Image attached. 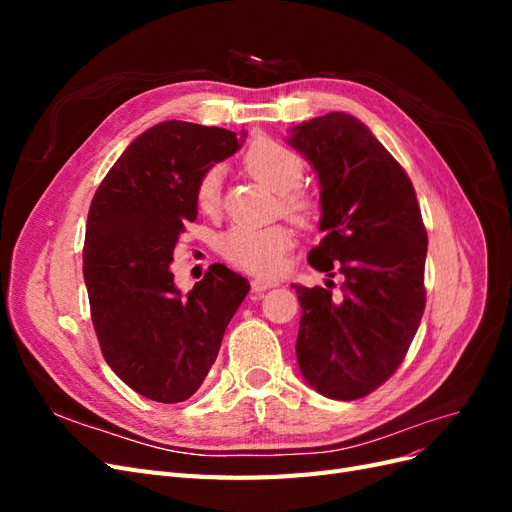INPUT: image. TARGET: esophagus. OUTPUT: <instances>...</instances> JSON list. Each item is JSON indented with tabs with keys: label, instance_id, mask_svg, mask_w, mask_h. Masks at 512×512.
<instances>
[{
	"label": "esophagus",
	"instance_id": "1",
	"mask_svg": "<svg viewBox=\"0 0 512 512\" xmlns=\"http://www.w3.org/2000/svg\"><path fill=\"white\" fill-rule=\"evenodd\" d=\"M269 288H273V282H267V280H254V282H252V292H256V294L265 292V290H269Z\"/></svg>",
	"mask_w": 512,
	"mask_h": 512
}]
</instances>
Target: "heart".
<instances>
[{
  "instance_id": "obj_1",
  "label": "heart",
  "mask_w": 512,
  "mask_h": 512,
  "mask_svg": "<svg viewBox=\"0 0 512 512\" xmlns=\"http://www.w3.org/2000/svg\"><path fill=\"white\" fill-rule=\"evenodd\" d=\"M243 164L250 173L277 194H282V209L290 218L305 222L314 215L316 203L312 196L297 190L303 179L305 162L297 151L273 141V138H256L247 147ZM222 200V170L209 168L198 179L196 203L211 213L220 207ZM292 235L284 226L267 228H230L220 241L222 256L245 271L273 275L282 269L284 254L290 250Z\"/></svg>"
}]
</instances>
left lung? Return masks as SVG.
<instances>
[{
	"label": "left lung",
	"mask_w": 512,
	"mask_h": 512,
	"mask_svg": "<svg viewBox=\"0 0 512 512\" xmlns=\"http://www.w3.org/2000/svg\"><path fill=\"white\" fill-rule=\"evenodd\" d=\"M286 143L312 164L320 183L324 237L309 252V265L344 277L342 297L292 284L301 303L299 369L320 395L359 399L401 365L423 318L421 209L404 168L348 113L303 121Z\"/></svg>",
	"instance_id": "8db88e82"
}]
</instances>
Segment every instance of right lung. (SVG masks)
<instances>
[{
	"label": "right lung",
	"mask_w": 512,
	"mask_h": 512,
	"mask_svg": "<svg viewBox=\"0 0 512 512\" xmlns=\"http://www.w3.org/2000/svg\"><path fill=\"white\" fill-rule=\"evenodd\" d=\"M245 138L190 121H162L108 170L87 215L83 275L104 359L130 389L160 404L190 399L218 359L250 284L213 265L188 294L170 271L196 185Z\"/></svg>",
	"instance_id": "right-lung-1"
}]
</instances>
